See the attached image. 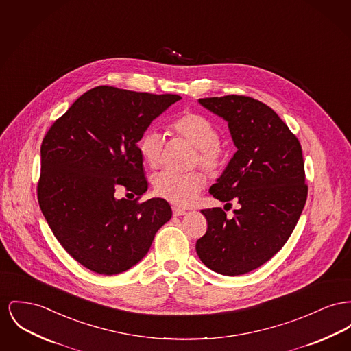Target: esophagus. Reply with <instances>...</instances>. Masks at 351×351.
I'll list each match as a JSON object with an SVG mask.
<instances>
[{
    "label": "esophagus",
    "instance_id": "34e87169",
    "mask_svg": "<svg viewBox=\"0 0 351 351\" xmlns=\"http://www.w3.org/2000/svg\"><path fill=\"white\" fill-rule=\"evenodd\" d=\"M172 212H173V216H184L186 213V209L178 208V206H173V208H172Z\"/></svg>",
    "mask_w": 351,
    "mask_h": 351
}]
</instances>
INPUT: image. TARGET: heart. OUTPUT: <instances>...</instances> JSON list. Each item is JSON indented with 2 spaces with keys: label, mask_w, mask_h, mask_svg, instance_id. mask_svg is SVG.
I'll return each instance as SVG.
<instances>
[{
  "label": "heart",
  "mask_w": 351,
  "mask_h": 351,
  "mask_svg": "<svg viewBox=\"0 0 351 351\" xmlns=\"http://www.w3.org/2000/svg\"><path fill=\"white\" fill-rule=\"evenodd\" d=\"M172 131L197 148L195 163L206 172L215 173L223 165V151L219 145L220 135L216 124L197 112H186L171 124ZM165 138L162 131L148 128L138 142V149L145 165L155 168L162 163ZM154 192L165 200L186 206L204 186V178L197 172L175 173L163 171L152 179Z\"/></svg>",
  "instance_id": "obj_1"
}]
</instances>
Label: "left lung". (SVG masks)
<instances>
[{"mask_svg": "<svg viewBox=\"0 0 351 351\" xmlns=\"http://www.w3.org/2000/svg\"><path fill=\"white\" fill-rule=\"evenodd\" d=\"M223 118L237 151L209 193L240 208L228 219L221 208L203 209L206 233L196 252L224 276L261 267L288 241L306 203L302 149L288 125L265 104L243 95L199 99ZM226 204V206H227Z\"/></svg>", "mask_w": 351, "mask_h": 351, "instance_id": "obj_1", "label": "left lung"}]
</instances>
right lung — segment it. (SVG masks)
<instances>
[{
    "label": "right lung",
    "instance_id": "add662e5",
    "mask_svg": "<svg viewBox=\"0 0 351 351\" xmlns=\"http://www.w3.org/2000/svg\"><path fill=\"white\" fill-rule=\"evenodd\" d=\"M180 99L98 86L43 138L38 203L56 239L84 268L104 276L132 268L171 219L165 199H117L114 189L124 186L138 199L147 191L138 142Z\"/></svg>",
    "mask_w": 351,
    "mask_h": 351
}]
</instances>
